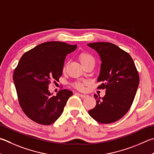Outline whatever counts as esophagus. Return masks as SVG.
<instances>
[{"label": "esophagus", "mask_w": 154, "mask_h": 154, "mask_svg": "<svg viewBox=\"0 0 154 154\" xmlns=\"http://www.w3.org/2000/svg\"><path fill=\"white\" fill-rule=\"evenodd\" d=\"M77 94L79 95V96L80 97H83V98H84V97H86L88 96V95H86V94H79V93H77Z\"/></svg>", "instance_id": "1"}]
</instances>
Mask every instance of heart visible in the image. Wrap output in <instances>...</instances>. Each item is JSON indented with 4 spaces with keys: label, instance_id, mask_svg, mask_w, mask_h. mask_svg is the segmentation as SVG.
<instances>
[{
    "label": "heart",
    "instance_id": "b5f03b06",
    "mask_svg": "<svg viewBox=\"0 0 154 154\" xmlns=\"http://www.w3.org/2000/svg\"><path fill=\"white\" fill-rule=\"evenodd\" d=\"M79 58L83 66L89 63L95 64V59L94 57L88 52H82L79 56ZM88 84V82H87V81H79V82L75 83V86L78 89H83L84 87Z\"/></svg>",
    "mask_w": 154,
    "mask_h": 154
}]
</instances>
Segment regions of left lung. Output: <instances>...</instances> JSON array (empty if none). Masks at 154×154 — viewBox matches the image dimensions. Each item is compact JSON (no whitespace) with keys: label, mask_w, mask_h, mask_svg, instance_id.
Masks as SVG:
<instances>
[{"label":"left lung","mask_w":154,"mask_h":154,"mask_svg":"<svg viewBox=\"0 0 154 154\" xmlns=\"http://www.w3.org/2000/svg\"><path fill=\"white\" fill-rule=\"evenodd\" d=\"M88 45L101 58L97 79L101 84L97 89L106 90L103 97L94 94L96 105L88 113L100 123H112L123 117L130 109L138 88L139 75L129 54L115 44L95 42Z\"/></svg>","instance_id":"8db88e82"}]
</instances>
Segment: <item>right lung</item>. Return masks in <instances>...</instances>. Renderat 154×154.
<instances>
[{
  "mask_svg": "<svg viewBox=\"0 0 154 154\" xmlns=\"http://www.w3.org/2000/svg\"><path fill=\"white\" fill-rule=\"evenodd\" d=\"M77 48L62 42H48L24 53L13 73L17 94L22 110L32 121L50 125L62 114L72 92L61 89L52 96L48 87L63 74L65 57Z\"/></svg>",
  "mask_w": 154,
  "mask_h": 154,
  "instance_id": "obj_1",
  "label": "right lung"
}]
</instances>
